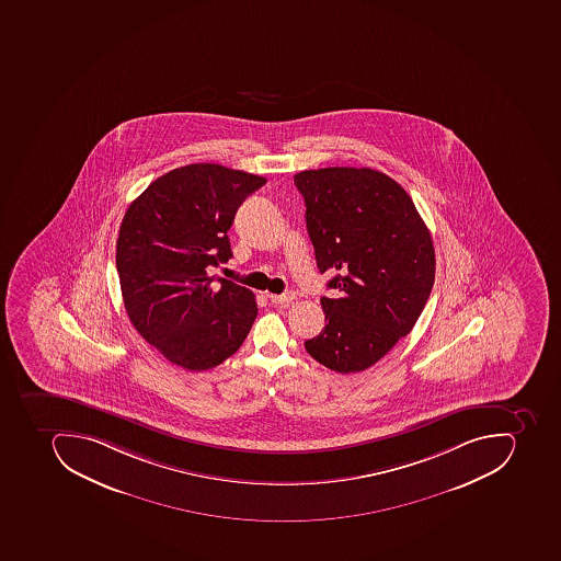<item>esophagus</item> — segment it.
I'll use <instances>...</instances> for the list:
<instances>
[{
  "label": "esophagus",
  "instance_id": "esophagus-1",
  "mask_svg": "<svg viewBox=\"0 0 561 561\" xmlns=\"http://www.w3.org/2000/svg\"><path fill=\"white\" fill-rule=\"evenodd\" d=\"M295 299V295L290 294H283V295H270L271 302L274 304V306H282V308H285V306H288V304H291V300Z\"/></svg>",
  "mask_w": 561,
  "mask_h": 561
}]
</instances>
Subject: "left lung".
Returning a JSON list of instances; mask_svg holds the SVG:
<instances>
[{"label": "left lung", "mask_w": 561, "mask_h": 561, "mask_svg": "<svg viewBox=\"0 0 561 561\" xmlns=\"http://www.w3.org/2000/svg\"><path fill=\"white\" fill-rule=\"evenodd\" d=\"M320 273L324 329L304 342L318 363L354 374L370 368L417 323L434 285L433 238L407 191L386 173L353 167L294 178Z\"/></svg>", "instance_id": "8db88e82"}]
</instances>
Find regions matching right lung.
Masks as SVG:
<instances>
[{
  "label": "right lung",
  "instance_id": "obj_1",
  "mask_svg": "<svg viewBox=\"0 0 561 561\" xmlns=\"http://www.w3.org/2000/svg\"><path fill=\"white\" fill-rule=\"evenodd\" d=\"M264 184L222 164H186L151 182L125 211L116 241L125 309L135 330L178 367H217L252 329L255 295L207 270L232 257L228 231L238 207Z\"/></svg>",
  "mask_w": 561,
  "mask_h": 561
}]
</instances>
